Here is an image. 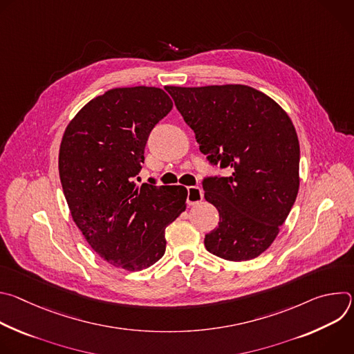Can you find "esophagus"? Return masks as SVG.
<instances>
[{"label":"esophagus","instance_id":"1","mask_svg":"<svg viewBox=\"0 0 354 354\" xmlns=\"http://www.w3.org/2000/svg\"><path fill=\"white\" fill-rule=\"evenodd\" d=\"M203 200V189L198 187V186H189L187 187V197L186 201L189 206L197 205L198 201Z\"/></svg>","mask_w":354,"mask_h":354}]
</instances>
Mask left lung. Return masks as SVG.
<instances>
[{"mask_svg":"<svg viewBox=\"0 0 354 354\" xmlns=\"http://www.w3.org/2000/svg\"><path fill=\"white\" fill-rule=\"evenodd\" d=\"M200 151L231 175L203 182L220 214L205 238L210 254L242 262L273 243L299 187V142L286 111L242 84L167 86Z\"/></svg>","mask_w":354,"mask_h":354,"instance_id":"8db88e82","label":"left lung"}]
</instances>
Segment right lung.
<instances>
[{"label":"right lung","mask_w":354,"mask_h":354,"mask_svg":"<svg viewBox=\"0 0 354 354\" xmlns=\"http://www.w3.org/2000/svg\"><path fill=\"white\" fill-rule=\"evenodd\" d=\"M172 106L161 88H113L89 100L62 138L59 174L75 225L100 258L129 272L164 257L165 228L186 210V187L134 182L149 131Z\"/></svg>","instance_id":"add662e5"}]
</instances>
